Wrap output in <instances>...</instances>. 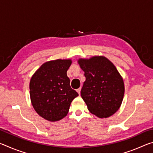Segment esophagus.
Segmentation results:
<instances>
[{
  "mask_svg": "<svg viewBox=\"0 0 153 153\" xmlns=\"http://www.w3.org/2000/svg\"><path fill=\"white\" fill-rule=\"evenodd\" d=\"M77 93H78L79 94H80V92H81V88H79L77 89Z\"/></svg>",
  "mask_w": 153,
  "mask_h": 153,
  "instance_id": "obj_1",
  "label": "esophagus"
}]
</instances>
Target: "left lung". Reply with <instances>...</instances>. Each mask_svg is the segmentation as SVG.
Returning <instances> with one entry per match:
<instances>
[{"mask_svg":"<svg viewBox=\"0 0 153 153\" xmlns=\"http://www.w3.org/2000/svg\"><path fill=\"white\" fill-rule=\"evenodd\" d=\"M77 62L86 77L81 97L88 109L100 118L113 115L120 108L125 91L123 78L117 69L102 56L79 59Z\"/></svg>","mask_w":153,"mask_h":153,"instance_id":"8db88e82","label":"left lung"}]
</instances>
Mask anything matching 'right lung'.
<instances>
[{
  "mask_svg": "<svg viewBox=\"0 0 153 153\" xmlns=\"http://www.w3.org/2000/svg\"><path fill=\"white\" fill-rule=\"evenodd\" d=\"M71 64V59L46 62L30 79L32 106L36 113L46 120L57 121L65 117L72 100L78 96L71 88L67 76Z\"/></svg>",
  "mask_w": 153,
  "mask_h": 153,
  "instance_id": "add662e5",
  "label": "right lung"
}]
</instances>
